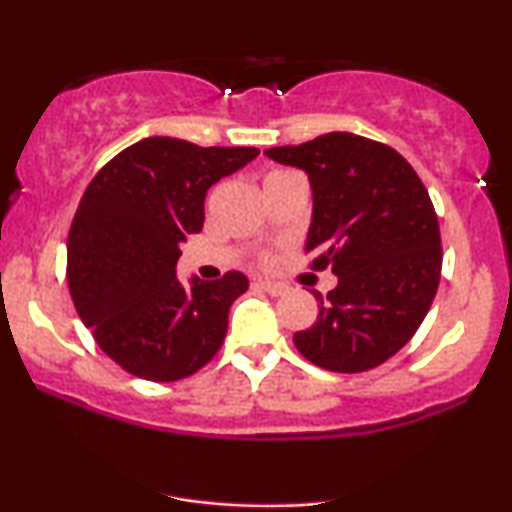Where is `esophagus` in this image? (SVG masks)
Instances as JSON below:
<instances>
[{"instance_id":"esophagus-1","label":"esophagus","mask_w":512,"mask_h":512,"mask_svg":"<svg viewBox=\"0 0 512 512\" xmlns=\"http://www.w3.org/2000/svg\"><path fill=\"white\" fill-rule=\"evenodd\" d=\"M257 286L267 291L269 296H281V293H286V289H289L286 284H279V281H269V279H260L257 281Z\"/></svg>"}]
</instances>
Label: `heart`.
Here are the masks:
<instances>
[{"instance_id":"heart-1","label":"heart","mask_w":512,"mask_h":512,"mask_svg":"<svg viewBox=\"0 0 512 512\" xmlns=\"http://www.w3.org/2000/svg\"><path fill=\"white\" fill-rule=\"evenodd\" d=\"M281 173H284V170H274V173H269L267 178H274V175H281Z\"/></svg>"}]
</instances>
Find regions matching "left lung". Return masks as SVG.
<instances>
[{
  "instance_id": "1",
  "label": "left lung",
  "mask_w": 512,
  "mask_h": 512,
  "mask_svg": "<svg viewBox=\"0 0 512 512\" xmlns=\"http://www.w3.org/2000/svg\"><path fill=\"white\" fill-rule=\"evenodd\" d=\"M264 154L308 173L305 252H315L310 267L337 276L327 296L315 293V325L293 344L332 373L380 366L414 337L438 291L443 248L424 182L395 149L349 132Z\"/></svg>"
}]
</instances>
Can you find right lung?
Returning <instances> with one entry per match:
<instances>
[{
    "label": "right lung",
    "instance_id": "add662e5",
    "mask_svg": "<svg viewBox=\"0 0 512 512\" xmlns=\"http://www.w3.org/2000/svg\"><path fill=\"white\" fill-rule=\"evenodd\" d=\"M260 154L252 146H197L149 137L127 146L86 187L67 238V281L76 313L117 366L173 383L221 349L228 310L248 276L182 286L180 243L204 226L214 182Z\"/></svg>",
    "mask_w": 512,
    "mask_h": 512
}]
</instances>
